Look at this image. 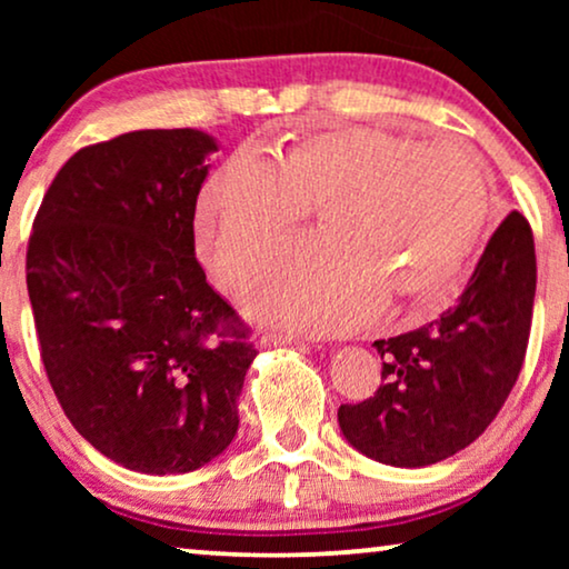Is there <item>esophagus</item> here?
Here are the masks:
<instances>
[{"instance_id":"esophagus-1","label":"esophagus","mask_w":569,"mask_h":569,"mask_svg":"<svg viewBox=\"0 0 569 569\" xmlns=\"http://www.w3.org/2000/svg\"><path fill=\"white\" fill-rule=\"evenodd\" d=\"M302 337H295V333H277V331H269V333H261V345L263 347H284V345H302Z\"/></svg>"}]
</instances>
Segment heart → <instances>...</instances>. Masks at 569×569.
I'll return each mask as SVG.
<instances>
[{
  "mask_svg": "<svg viewBox=\"0 0 569 569\" xmlns=\"http://www.w3.org/2000/svg\"><path fill=\"white\" fill-rule=\"evenodd\" d=\"M316 209L323 240L279 263L248 308L333 333L368 321L383 300L415 316L438 310L487 228L492 197L479 154L461 142L333 129L217 168L199 197L201 253L224 287H246Z\"/></svg>",
  "mask_w": 569,
  "mask_h": 569,
  "instance_id": "b5f03b06",
  "label": "heart"
}]
</instances>
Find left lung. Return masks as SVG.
Wrapping results in <instances>:
<instances>
[{"label": "left lung", "instance_id": "left-lung-1", "mask_svg": "<svg viewBox=\"0 0 569 569\" xmlns=\"http://www.w3.org/2000/svg\"><path fill=\"white\" fill-rule=\"evenodd\" d=\"M533 295V232L523 214L510 212L453 308L422 329L372 345L383 360V383L370 399L339 407L349 446L401 469L471 446L523 368Z\"/></svg>", "mask_w": 569, "mask_h": 569}]
</instances>
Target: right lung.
<instances>
[{
    "label": "right lung",
    "instance_id": "add662e5",
    "mask_svg": "<svg viewBox=\"0 0 569 569\" xmlns=\"http://www.w3.org/2000/svg\"><path fill=\"white\" fill-rule=\"evenodd\" d=\"M214 150L197 129L82 147L51 181L28 240V295L53 393L74 430L131 471H193L238 432L256 349L193 248Z\"/></svg>",
    "mask_w": 569,
    "mask_h": 569
}]
</instances>
